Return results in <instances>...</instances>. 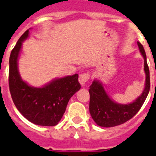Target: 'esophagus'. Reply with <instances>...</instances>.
Masks as SVG:
<instances>
[{
    "label": "esophagus",
    "mask_w": 156,
    "mask_h": 156,
    "mask_svg": "<svg viewBox=\"0 0 156 156\" xmlns=\"http://www.w3.org/2000/svg\"><path fill=\"white\" fill-rule=\"evenodd\" d=\"M90 74L89 73H81L79 75V78H78V81L82 86L85 85L86 83H87V81L90 79Z\"/></svg>",
    "instance_id": "esophagus-1"
}]
</instances>
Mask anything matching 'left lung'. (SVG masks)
Returning <instances> with one entry per match:
<instances>
[{
	"instance_id": "8db88e82",
	"label": "left lung",
	"mask_w": 156,
	"mask_h": 156,
	"mask_svg": "<svg viewBox=\"0 0 156 156\" xmlns=\"http://www.w3.org/2000/svg\"><path fill=\"white\" fill-rule=\"evenodd\" d=\"M138 48L144 57V70L146 73V86L143 94L129 104H119L113 102L107 95L102 84L94 81L89 89L90 116L98 126L113 127L124 124L134 116L143 106L150 90V71L147 62V56L143 46L138 42Z\"/></svg>"
}]
</instances>
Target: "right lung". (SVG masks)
Wrapping results in <instances>:
<instances>
[{"label":"right lung","instance_id":"obj_1","mask_svg":"<svg viewBox=\"0 0 156 156\" xmlns=\"http://www.w3.org/2000/svg\"><path fill=\"white\" fill-rule=\"evenodd\" d=\"M26 30L9 56V87L16 108L26 119L43 126H54L62 118L69 100L81 88L78 74L58 78L42 88L31 87L21 78L18 70V57L22 43L27 39Z\"/></svg>","mask_w":156,"mask_h":156}]
</instances>
